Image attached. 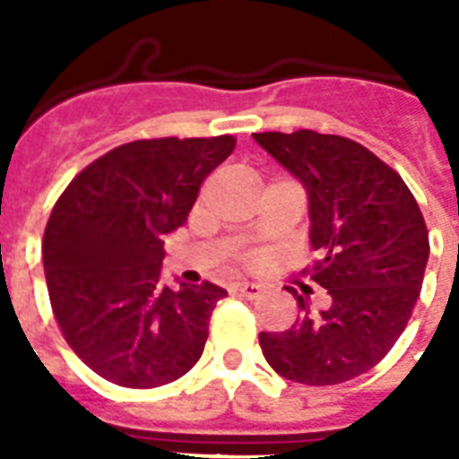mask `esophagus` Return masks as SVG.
<instances>
[{
  "mask_svg": "<svg viewBox=\"0 0 459 459\" xmlns=\"http://www.w3.org/2000/svg\"><path fill=\"white\" fill-rule=\"evenodd\" d=\"M230 293L243 295V298H250V300H255V298H259V295H262V286H259V283H250V281H236V283L230 286Z\"/></svg>",
  "mask_w": 459,
  "mask_h": 459,
  "instance_id": "34e87169",
  "label": "esophagus"
}]
</instances>
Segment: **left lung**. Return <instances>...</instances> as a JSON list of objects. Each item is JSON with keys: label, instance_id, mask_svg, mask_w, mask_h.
<instances>
[{"label": "left lung", "instance_id": "obj_1", "mask_svg": "<svg viewBox=\"0 0 459 459\" xmlns=\"http://www.w3.org/2000/svg\"><path fill=\"white\" fill-rule=\"evenodd\" d=\"M255 140L302 180L309 240L319 252L314 283L328 305L281 333H259L272 369L305 385H333L384 359L412 316L429 259L421 209L398 171L367 147L316 131L255 133Z\"/></svg>", "mask_w": 459, "mask_h": 459}]
</instances>
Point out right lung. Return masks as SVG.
<instances>
[{"label": "right lung", "mask_w": 459, "mask_h": 459, "mask_svg": "<svg viewBox=\"0 0 459 459\" xmlns=\"http://www.w3.org/2000/svg\"><path fill=\"white\" fill-rule=\"evenodd\" d=\"M233 135L135 140L102 154L54 204L42 240L54 319L75 355L126 388L193 369L226 290L159 286L164 236L183 226Z\"/></svg>", "instance_id": "obj_1"}]
</instances>
